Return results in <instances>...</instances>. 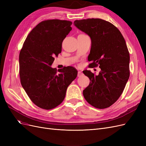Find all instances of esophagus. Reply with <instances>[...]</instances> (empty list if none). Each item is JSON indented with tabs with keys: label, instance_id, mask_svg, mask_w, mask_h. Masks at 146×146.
Returning a JSON list of instances; mask_svg holds the SVG:
<instances>
[{
	"label": "esophagus",
	"instance_id": "1",
	"mask_svg": "<svg viewBox=\"0 0 146 146\" xmlns=\"http://www.w3.org/2000/svg\"><path fill=\"white\" fill-rule=\"evenodd\" d=\"M83 76V74L81 72V71H78V74H77V76L78 77H82Z\"/></svg>",
	"mask_w": 146,
	"mask_h": 146
}]
</instances>
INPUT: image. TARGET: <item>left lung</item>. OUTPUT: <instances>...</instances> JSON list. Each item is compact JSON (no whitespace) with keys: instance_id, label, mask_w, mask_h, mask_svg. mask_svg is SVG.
<instances>
[{"instance_id":"left-lung-1","label":"left lung","mask_w":146,"mask_h":146,"mask_svg":"<svg viewBox=\"0 0 146 146\" xmlns=\"http://www.w3.org/2000/svg\"><path fill=\"white\" fill-rule=\"evenodd\" d=\"M74 24L91 38L89 67L101 69L98 76L83 71L91 81L83 91L84 98L95 108H108L119 98L129 78L130 54L125 39L116 27L103 19L76 20Z\"/></svg>"}]
</instances>
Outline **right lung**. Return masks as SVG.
I'll use <instances>...</instances> for the list:
<instances>
[{
    "instance_id": "obj_1",
    "label": "right lung",
    "mask_w": 146,
    "mask_h": 146,
    "mask_svg": "<svg viewBox=\"0 0 146 146\" xmlns=\"http://www.w3.org/2000/svg\"><path fill=\"white\" fill-rule=\"evenodd\" d=\"M72 24L60 19L41 22L30 32L20 51L21 83L30 100L41 108L51 110L58 106L77 77V70L72 66L58 71L50 67L55 56L61 52L63 41L72 30Z\"/></svg>"
}]
</instances>
